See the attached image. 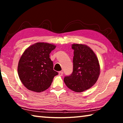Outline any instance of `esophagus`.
Listing matches in <instances>:
<instances>
[{
  "label": "esophagus",
  "mask_w": 123,
  "mask_h": 123,
  "mask_svg": "<svg viewBox=\"0 0 123 123\" xmlns=\"http://www.w3.org/2000/svg\"><path fill=\"white\" fill-rule=\"evenodd\" d=\"M63 72H62V71H60V72H59V75L60 76H62L63 75Z\"/></svg>",
  "instance_id": "1"
}]
</instances>
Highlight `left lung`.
<instances>
[{
    "label": "left lung",
    "instance_id": "obj_1",
    "mask_svg": "<svg viewBox=\"0 0 123 123\" xmlns=\"http://www.w3.org/2000/svg\"><path fill=\"white\" fill-rule=\"evenodd\" d=\"M73 70L64 78L68 88L75 92H82L90 88L98 79L100 65L96 55L89 47L73 44Z\"/></svg>",
    "mask_w": 123,
    "mask_h": 123
}]
</instances>
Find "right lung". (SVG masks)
Listing matches in <instances>:
<instances>
[{
  "mask_svg": "<svg viewBox=\"0 0 123 123\" xmlns=\"http://www.w3.org/2000/svg\"><path fill=\"white\" fill-rule=\"evenodd\" d=\"M56 46L38 42L28 47L18 62V74L22 84L29 90L41 92L50 86L58 73L53 69L49 54Z\"/></svg>",
  "mask_w": 123,
  "mask_h": 123,
  "instance_id": "obj_1",
  "label": "right lung"
}]
</instances>
